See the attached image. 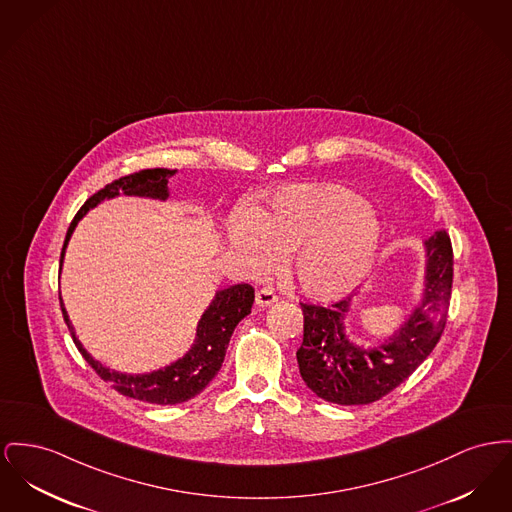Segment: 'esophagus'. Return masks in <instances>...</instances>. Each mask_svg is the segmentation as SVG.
Listing matches in <instances>:
<instances>
[{
  "mask_svg": "<svg viewBox=\"0 0 512 512\" xmlns=\"http://www.w3.org/2000/svg\"><path fill=\"white\" fill-rule=\"evenodd\" d=\"M276 300H278L276 294H274L272 290H269V288H261V290H257V294H255V301H257V305H261V307H269V305H272Z\"/></svg>",
  "mask_w": 512,
  "mask_h": 512,
  "instance_id": "34e87169",
  "label": "esophagus"
}]
</instances>
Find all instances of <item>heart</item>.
<instances>
[{
	"label": "heart",
	"mask_w": 512,
	"mask_h": 512,
	"mask_svg": "<svg viewBox=\"0 0 512 512\" xmlns=\"http://www.w3.org/2000/svg\"><path fill=\"white\" fill-rule=\"evenodd\" d=\"M377 243L373 209L336 183L284 187L265 211L245 214L230 228V245L245 271L265 274L290 253L288 276L315 300L352 292L371 269Z\"/></svg>",
	"instance_id": "obj_1"
}]
</instances>
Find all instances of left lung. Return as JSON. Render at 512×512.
Masks as SVG:
<instances>
[{
	"label": "left lung",
	"mask_w": 512,
	"mask_h": 512,
	"mask_svg": "<svg viewBox=\"0 0 512 512\" xmlns=\"http://www.w3.org/2000/svg\"><path fill=\"white\" fill-rule=\"evenodd\" d=\"M423 296L410 319L389 340L360 346L346 334L352 300L327 307L301 303L303 342L296 352L301 379L319 398L342 404H371L404 383L437 346L449 313L452 245L445 230L423 241Z\"/></svg>",
	"instance_id": "left-lung-1"
}]
</instances>
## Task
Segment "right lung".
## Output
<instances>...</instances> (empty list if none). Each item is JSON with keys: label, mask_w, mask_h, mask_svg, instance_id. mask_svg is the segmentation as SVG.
Wrapping results in <instances>:
<instances>
[{"label": "right lung", "mask_w": 512, "mask_h": 512, "mask_svg": "<svg viewBox=\"0 0 512 512\" xmlns=\"http://www.w3.org/2000/svg\"><path fill=\"white\" fill-rule=\"evenodd\" d=\"M176 172L178 170H168V168L141 170V172L123 176L120 180L112 181L104 189L94 193L91 199L75 214L73 222L69 224L67 236L63 241V249H61L60 271L65 247L71 240V234L77 228L79 220L87 212L94 209L98 203H102L104 199H114L120 193L131 195V197H149V199L166 201L170 195L168 180ZM253 300H255V290L249 284H236V286L216 292L211 305L201 315L193 346L181 356L180 360L172 361L170 365H166L162 369H156L151 373H139V375L120 373V371L110 369V367L102 365L100 361L94 360L91 354L83 348V344L79 342L77 334L73 331V325L63 307V301H61V311H63L65 325L71 332V338H73L75 346L79 348L81 356L108 385H112V389H116L127 398L143 400L149 404L172 406V404L187 402L193 396H197L199 392L205 391V387L211 383L214 375L222 367L232 332L238 327L241 319L251 313Z\"/></svg>", "instance_id": "right-lung-1"}]
</instances>
